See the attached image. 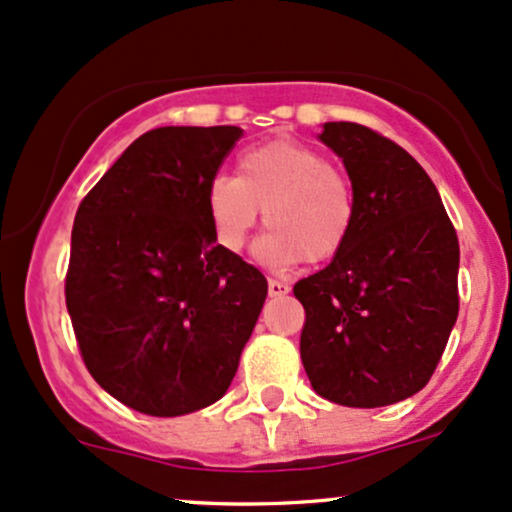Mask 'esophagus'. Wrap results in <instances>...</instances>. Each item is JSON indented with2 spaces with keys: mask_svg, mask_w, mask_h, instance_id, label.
Listing matches in <instances>:
<instances>
[{
  "mask_svg": "<svg viewBox=\"0 0 512 512\" xmlns=\"http://www.w3.org/2000/svg\"><path fill=\"white\" fill-rule=\"evenodd\" d=\"M267 289H269V296H286L291 291V286L286 282H279V279H269Z\"/></svg>",
  "mask_w": 512,
  "mask_h": 512,
  "instance_id": "34e87169",
  "label": "esophagus"
}]
</instances>
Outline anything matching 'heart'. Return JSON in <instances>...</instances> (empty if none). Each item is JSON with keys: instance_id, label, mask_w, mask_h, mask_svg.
Listing matches in <instances>:
<instances>
[{"instance_id": "1", "label": "heart", "mask_w": 512, "mask_h": 512, "mask_svg": "<svg viewBox=\"0 0 512 512\" xmlns=\"http://www.w3.org/2000/svg\"><path fill=\"white\" fill-rule=\"evenodd\" d=\"M213 238L226 252L243 250L260 211L272 228L260 255L272 265L328 262L340 255L357 223L347 174L299 140L277 138L238 157V177L216 174L206 187Z\"/></svg>"}]
</instances>
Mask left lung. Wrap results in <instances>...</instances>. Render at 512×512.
Returning a JSON list of instances; mask_svg holds the SVG:
<instances>
[{
  "label": "left lung",
  "mask_w": 512,
  "mask_h": 512,
  "mask_svg": "<svg viewBox=\"0 0 512 512\" xmlns=\"http://www.w3.org/2000/svg\"><path fill=\"white\" fill-rule=\"evenodd\" d=\"M320 140L345 162L357 223L328 267L294 284L301 362L328 401L391 406L428 384L457 323V230L428 172L391 138L333 121Z\"/></svg>",
  "instance_id": "obj_1"
}]
</instances>
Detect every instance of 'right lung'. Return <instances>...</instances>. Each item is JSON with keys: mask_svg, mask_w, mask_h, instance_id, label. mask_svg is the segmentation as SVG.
<instances>
[{"mask_svg": "<svg viewBox=\"0 0 512 512\" xmlns=\"http://www.w3.org/2000/svg\"><path fill=\"white\" fill-rule=\"evenodd\" d=\"M238 126H165L133 140L89 189L72 226L65 303L84 367L157 418L228 391L267 279L216 245L206 187Z\"/></svg>", "mask_w": 512, "mask_h": 512, "instance_id": "1", "label": "right lung"}]
</instances>
